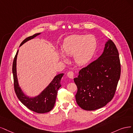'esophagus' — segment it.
Listing matches in <instances>:
<instances>
[{"instance_id":"34e87169","label":"esophagus","mask_w":133,"mask_h":133,"mask_svg":"<svg viewBox=\"0 0 133 133\" xmlns=\"http://www.w3.org/2000/svg\"><path fill=\"white\" fill-rule=\"evenodd\" d=\"M74 73L72 71H69L67 73V76L69 77L70 78H74Z\"/></svg>"}]
</instances>
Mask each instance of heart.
Here are the masks:
<instances>
[{
	"label": "heart",
	"instance_id": "obj_1",
	"mask_svg": "<svg viewBox=\"0 0 133 133\" xmlns=\"http://www.w3.org/2000/svg\"><path fill=\"white\" fill-rule=\"evenodd\" d=\"M96 48V40L93 35H75L67 37L62 46L63 53L67 56H74L75 62L78 65H84L91 59ZM59 57L65 61L67 58L62 54Z\"/></svg>",
	"mask_w": 133,
	"mask_h": 133
}]
</instances>
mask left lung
Wrapping results in <instances>:
<instances>
[{"instance_id": "8db88e82", "label": "left lung", "mask_w": 133, "mask_h": 133, "mask_svg": "<svg viewBox=\"0 0 133 133\" xmlns=\"http://www.w3.org/2000/svg\"><path fill=\"white\" fill-rule=\"evenodd\" d=\"M118 51L109 40L96 60L82 68L74 78L77 87L76 100L81 108L94 110L105 106L114 97L121 76Z\"/></svg>"}]
</instances>
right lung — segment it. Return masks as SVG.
<instances>
[{"label":"right lung","mask_w":133,"mask_h":133,"mask_svg":"<svg viewBox=\"0 0 133 133\" xmlns=\"http://www.w3.org/2000/svg\"><path fill=\"white\" fill-rule=\"evenodd\" d=\"M40 34V33L35 34L32 36L28 37L21 42L20 46L26 41L35 37ZM18 54V51H17L14 57L12 68L14 78V91L17 97L25 106H26L28 109L34 112L42 114L50 112V110L53 109L54 107L56 99L57 91L59 87L61 86L60 82L63 74H61L56 76L52 82L42 91L39 96L32 98L28 97L21 91L18 84V79H17L16 66Z\"/></svg>","instance_id":"right-lung-1"}]
</instances>
